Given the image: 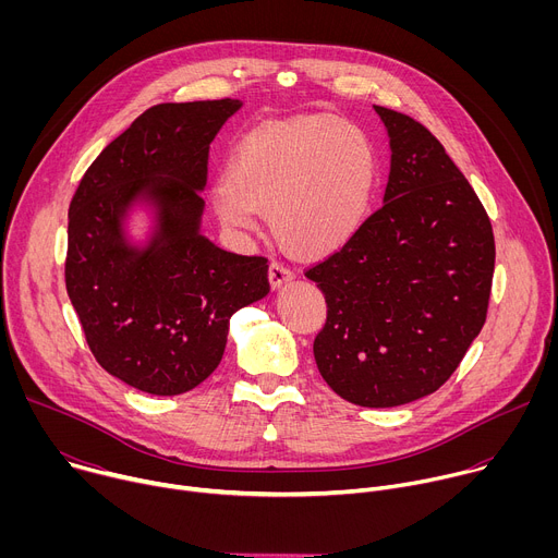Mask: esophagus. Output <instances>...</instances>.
I'll return each mask as SVG.
<instances>
[{"instance_id":"1","label":"esophagus","mask_w":558,"mask_h":558,"mask_svg":"<svg viewBox=\"0 0 558 558\" xmlns=\"http://www.w3.org/2000/svg\"><path fill=\"white\" fill-rule=\"evenodd\" d=\"M293 278V274H291V269L289 267H284L282 263H271L269 265V282H271V287L274 289H278V287H282L284 282H289Z\"/></svg>"}]
</instances>
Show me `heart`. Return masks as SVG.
Instances as JSON below:
<instances>
[{"mask_svg": "<svg viewBox=\"0 0 558 558\" xmlns=\"http://www.w3.org/2000/svg\"><path fill=\"white\" fill-rule=\"evenodd\" d=\"M379 181L368 134L315 114L263 125L241 138L225 166L214 207L222 225L254 231L267 214L274 241L300 260L347 247L364 225Z\"/></svg>", "mask_w": 558, "mask_h": 558, "instance_id": "b5f03b06", "label": "heart"}]
</instances>
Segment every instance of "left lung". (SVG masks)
<instances>
[{"instance_id":"left-lung-1","label":"left lung","mask_w":558,"mask_h":558,"mask_svg":"<svg viewBox=\"0 0 558 558\" xmlns=\"http://www.w3.org/2000/svg\"><path fill=\"white\" fill-rule=\"evenodd\" d=\"M375 112L392 151L384 205L304 276L327 300L317 371L342 400L390 409L435 392L480 336L495 233L444 145L409 114Z\"/></svg>"}]
</instances>
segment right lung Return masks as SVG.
<instances>
[{
  "label": "right lung",
  "instance_id": "obj_1",
  "mask_svg": "<svg viewBox=\"0 0 558 558\" xmlns=\"http://www.w3.org/2000/svg\"><path fill=\"white\" fill-rule=\"evenodd\" d=\"M241 101L147 108L86 170L68 209L65 289L97 362L149 395H181L220 364L231 315L269 293L265 256L198 231L209 143ZM138 195L159 207L145 250L122 241Z\"/></svg>",
  "mask_w": 558,
  "mask_h": 558
}]
</instances>
